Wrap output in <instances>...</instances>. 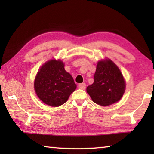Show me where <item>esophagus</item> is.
<instances>
[{"mask_svg": "<svg viewBox=\"0 0 154 154\" xmlns=\"http://www.w3.org/2000/svg\"><path fill=\"white\" fill-rule=\"evenodd\" d=\"M78 87H79V88H80V89L85 90V87H86V85H85V83H79V84L78 85Z\"/></svg>", "mask_w": 154, "mask_h": 154, "instance_id": "esophagus-1", "label": "esophagus"}]
</instances>
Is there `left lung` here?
<instances>
[{
	"label": "left lung",
	"instance_id": "obj_1",
	"mask_svg": "<svg viewBox=\"0 0 154 154\" xmlns=\"http://www.w3.org/2000/svg\"><path fill=\"white\" fill-rule=\"evenodd\" d=\"M126 88V83L120 70L110 59L98 62L94 81L86 91L93 102L101 106H109L120 100Z\"/></svg>",
	"mask_w": 154,
	"mask_h": 154
}]
</instances>
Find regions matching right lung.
<instances>
[{"mask_svg":"<svg viewBox=\"0 0 154 154\" xmlns=\"http://www.w3.org/2000/svg\"><path fill=\"white\" fill-rule=\"evenodd\" d=\"M36 95L46 105L59 106L67 101L77 88L73 78L60 60H50L40 68L34 83Z\"/></svg>","mask_w":154,"mask_h":154,"instance_id":"right-lung-1","label":"right lung"}]
</instances>
